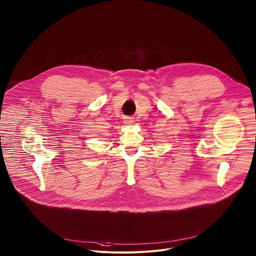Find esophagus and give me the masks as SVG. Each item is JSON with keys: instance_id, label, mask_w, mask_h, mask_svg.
<instances>
[{"instance_id": "34e87169", "label": "esophagus", "mask_w": 256, "mask_h": 256, "mask_svg": "<svg viewBox=\"0 0 256 256\" xmlns=\"http://www.w3.org/2000/svg\"><path fill=\"white\" fill-rule=\"evenodd\" d=\"M134 122V118L130 116H124V124H132Z\"/></svg>"}]
</instances>
